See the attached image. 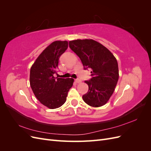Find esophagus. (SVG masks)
Listing matches in <instances>:
<instances>
[{"instance_id":"obj_1","label":"esophagus","mask_w":151,"mask_h":151,"mask_svg":"<svg viewBox=\"0 0 151 151\" xmlns=\"http://www.w3.org/2000/svg\"><path fill=\"white\" fill-rule=\"evenodd\" d=\"M75 81H76V83H81V80L79 79H76L75 80Z\"/></svg>"}]
</instances>
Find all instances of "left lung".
<instances>
[{"mask_svg":"<svg viewBox=\"0 0 151 151\" xmlns=\"http://www.w3.org/2000/svg\"><path fill=\"white\" fill-rule=\"evenodd\" d=\"M69 47L80 58L84 69L91 70L92 78L85 81L89 90L83 96L84 101L93 107L103 106L111 96L119 78L116 58L93 40L70 41Z\"/></svg>","mask_w":151,"mask_h":151,"instance_id":"left-lung-1","label":"left lung"}]
</instances>
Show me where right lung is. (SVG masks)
<instances>
[{"mask_svg": "<svg viewBox=\"0 0 151 151\" xmlns=\"http://www.w3.org/2000/svg\"><path fill=\"white\" fill-rule=\"evenodd\" d=\"M68 48L67 41H55L45 48L36 58L30 70V86L40 102L50 109L65 103L72 78H55L59 58Z\"/></svg>", "mask_w": 151, "mask_h": 151, "instance_id": "add662e5", "label": "right lung"}]
</instances>
